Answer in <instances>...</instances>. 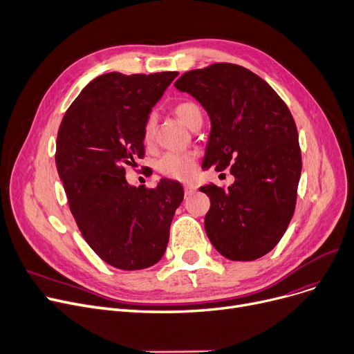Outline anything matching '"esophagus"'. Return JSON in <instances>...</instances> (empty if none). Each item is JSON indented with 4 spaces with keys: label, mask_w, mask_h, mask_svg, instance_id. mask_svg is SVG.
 I'll return each mask as SVG.
<instances>
[{
    "label": "esophagus",
    "mask_w": 354,
    "mask_h": 354,
    "mask_svg": "<svg viewBox=\"0 0 354 354\" xmlns=\"http://www.w3.org/2000/svg\"><path fill=\"white\" fill-rule=\"evenodd\" d=\"M194 192H196V187L192 186V184H189V186L184 187V194H186V196H190V194H193Z\"/></svg>",
    "instance_id": "34e87169"
}]
</instances>
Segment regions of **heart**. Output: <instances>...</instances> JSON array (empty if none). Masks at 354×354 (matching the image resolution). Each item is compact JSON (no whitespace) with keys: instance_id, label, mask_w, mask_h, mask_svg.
I'll use <instances>...</instances> for the list:
<instances>
[{"instance_id":"heart-1","label":"heart","mask_w":354,"mask_h":354,"mask_svg":"<svg viewBox=\"0 0 354 354\" xmlns=\"http://www.w3.org/2000/svg\"><path fill=\"white\" fill-rule=\"evenodd\" d=\"M176 115L180 121L193 128L194 124L203 120V113L197 104L184 100L174 106ZM156 137V120L154 116H149L144 127V142L147 145L154 142ZM158 170L170 178L186 181L190 180L196 173V154L194 153H167L158 162Z\"/></svg>"}]
</instances>
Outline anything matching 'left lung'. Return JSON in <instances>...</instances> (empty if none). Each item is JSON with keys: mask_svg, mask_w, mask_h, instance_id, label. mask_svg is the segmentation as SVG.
Listing matches in <instances>:
<instances>
[{"mask_svg": "<svg viewBox=\"0 0 354 354\" xmlns=\"http://www.w3.org/2000/svg\"><path fill=\"white\" fill-rule=\"evenodd\" d=\"M174 86L209 113L203 168L230 167L234 177L227 190L212 183L200 187L210 198L207 238L230 261L266 255L291 222L301 177L298 132L288 106L263 79L232 63L186 72Z\"/></svg>", "mask_w": 354, "mask_h": 354, "instance_id": "left-lung-1", "label": "left lung"}]
</instances>
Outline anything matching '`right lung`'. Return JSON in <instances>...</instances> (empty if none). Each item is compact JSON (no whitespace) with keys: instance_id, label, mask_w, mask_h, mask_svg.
Segmentation results:
<instances>
[{"instance_id":"obj_1","label":"right lung","mask_w":354,"mask_h":354,"mask_svg":"<svg viewBox=\"0 0 354 354\" xmlns=\"http://www.w3.org/2000/svg\"><path fill=\"white\" fill-rule=\"evenodd\" d=\"M178 72L95 77L66 111L56 142V167L76 225L106 263L137 271L164 255L178 181L136 187L125 168L144 157V127L153 106Z\"/></svg>"}]
</instances>
